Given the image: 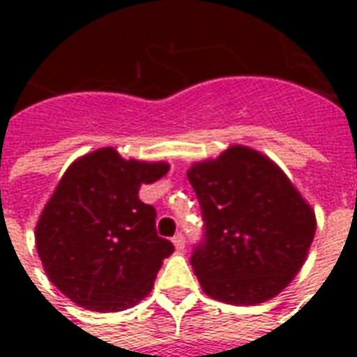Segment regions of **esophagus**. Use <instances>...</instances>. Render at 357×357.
<instances>
[{"mask_svg": "<svg viewBox=\"0 0 357 357\" xmlns=\"http://www.w3.org/2000/svg\"><path fill=\"white\" fill-rule=\"evenodd\" d=\"M172 243H174V246H176V248H178V250H183L185 248V235L183 234L174 235Z\"/></svg>", "mask_w": 357, "mask_h": 357, "instance_id": "34e87169", "label": "esophagus"}]
</instances>
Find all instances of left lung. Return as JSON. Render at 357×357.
<instances>
[{
	"label": "left lung",
	"instance_id": "8db88e82",
	"mask_svg": "<svg viewBox=\"0 0 357 357\" xmlns=\"http://www.w3.org/2000/svg\"><path fill=\"white\" fill-rule=\"evenodd\" d=\"M204 220L190 265L204 293L261 304L291 283L315 237V213L280 168L244 146L187 172Z\"/></svg>",
	"mask_w": 357,
	"mask_h": 357
}]
</instances>
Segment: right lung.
<instances>
[{"instance_id": "right-lung-1", "label": "right lung", "mask_w": 357, "mask_h": 357, "mask_svg": "<svg viewBox=\"0 0 357 357\" xmlns=\"http://www.w3.org/2000/svg\"><path fill=\"white\" fill-rule=\"evenodd\" d=\"M167 172V162L123 161L113 148L64 172L36 224V252L72 302L120 311L150 293L174 244L157 235L155 207L139 200V189Z\"/></svg>"}]
</instances>
